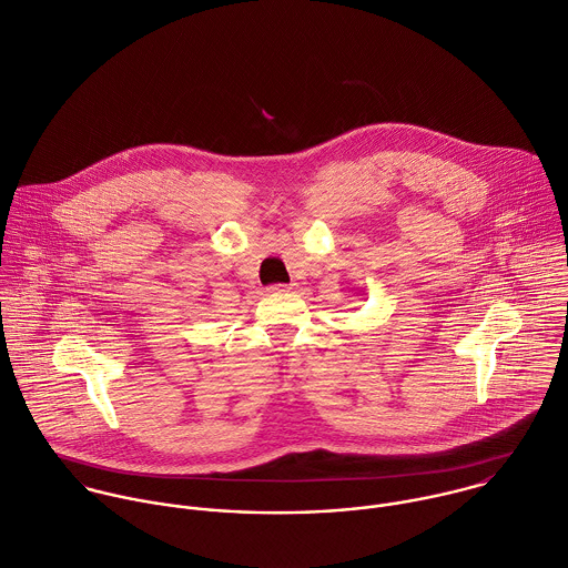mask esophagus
<instances>
[{"label":"esophagus","mask_w":568,"mask_h":568,"mask_svg":"<svg viewBox=\"0 0 568 568\" xmlns=\"http://www.w3.org/2000/svg\"><path fill=\"white\" fill-rule=\"evenodd\" d=\"M292 290H294V285H281V283H278V285H270V287H267V292H270V294H285V292H292Z\"/></svg>","instance_id":"esophagus-1"}]
</instances>
